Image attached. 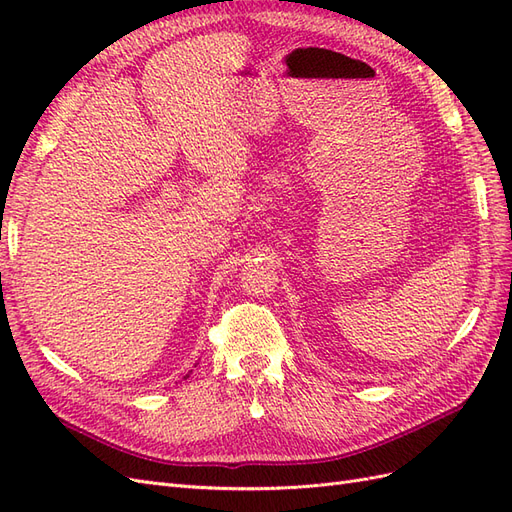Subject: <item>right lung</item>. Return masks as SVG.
Returning a JSON list of instances; mask_svg holds the SVG:
<instances>
[{"instance_id":"right-lung-1","label":"right lung","mask_w":512,"mask_h":512,"mask_svg":"<svg viewBox=\"0 0 512 512\" xmlns=\"http://www.w3.org/2000/svg\"><path fill=\"white\" fill-rule=\"evenodd\" d=\"M185 378H188V376H185Z\"/></svg>"}]
</instances>
